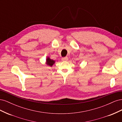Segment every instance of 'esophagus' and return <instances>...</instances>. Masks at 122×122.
<instances>
[{
	"instance_id": "esophagus-1",
	"label": "esophagus",
	"mask_w": 122,
	"mask_h": 122,
	"mask_svg": "<svg viewBox=\"0 0 122 122\" xmlns=\"http://www.w3.org/2000/svg\"><path fill=\"white\" fill-rule=\"evenodd\" d=\"M61 60L62 61H67L68 60V57H62L61 58Z\"/></svg>"
}]
</instances>
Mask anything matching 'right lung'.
<instances>
[{"mask_svg": "<svg viewBox=\"0 0 122 122\" xmlns=\"http://www.w3.org/2000/svg\"><path fill=\"white\" fill-rule=\"evenodd\" d=\"M55 63V61L51 60L49 57H47L46 59V64L47 65L50 66H52V65Z\"/></svg>", "mask_w": 122, "mask_h": 122, "instance_id": "obj_1", "label": "right lung"}]
</instances>
